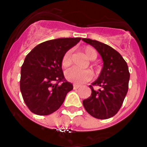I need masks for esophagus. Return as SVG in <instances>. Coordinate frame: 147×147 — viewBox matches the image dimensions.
Here are the masks:
<instances>
[{
    "label": "esophagus",
    "mask_w": 147,
    "mask_h": 147,
    "mask_svg": "<svg viewBox=\"0 0 147 147\" xmlns=\"http://www.w3.org/2000/svg\"><path fill=\"white\" fill-rule=\"evenodd\" d=\"M80 88V85H74V90H76L78 89V88Z\"/></svg>",
    "instance_id": "obj_1"
}]
</instances>
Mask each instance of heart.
Returning <instances> with one entry per match:
<instances>
[{
    "label": "heart",
    "instance_id": "1",
    "mask_svg": "<svg viewBox=\"0 0 147 147\" xmlns=\"http://www.w3.org/2000/svg\"><path fill=\"white\" fill-rule=\"evenodd\" d=\"M83 52L85 53L87 58L90 60H95L97 58V52L91 46L87 45L82 48ZM62 65L64 67H67L71 65L72 63V51L67 50L65 52L62 57L61 61ZM65 76L67 81L74 84H82L89 81L92 78V72L90 70L79 69L77 67H71L66 70L65 72Z\"/></svg>",
    "mask_w": 147,
    "mask_h": 147
}]
</instances>
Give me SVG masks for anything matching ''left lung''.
<instances>
[{
	"label": "left lung",
	"mask_w": 147,
	"mask_h": 147,
	"mask_svg": "<svg viewBox=\"0 0 147 147\" xmlns=\"http://www.w3.org/2000/svg\"><path fill=\"white\" fill-rule=\"evenodd\" d=\"M82 40L98 51L104 62L98 80L89 86L91 96L83 100V106L96 119H110L119 112L128 91V66L121 55L110 45L90 39ZM95 86L100 88L97 90Z\"/></svg>",
	"instance_id": "left-lung-1"
}]
</instances>
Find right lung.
Segmentation results:
<instances>
[{
  "label": "right lung",
  "instance_id": "1",
  "mask_svg": "<svg viewBox=\"0 0 147 147\" xmlns=\"http://www.w3.org/2000/svg\"><path fill=\"white\" fill-rule=\"evenodd\" d=\"M81 38H59L37 45L21 66L20 88L23 101L33 113H53L64 102L73 85L65 78L62 57Z\"/></svg>",
  "mask_w": 147,
  "mask_h": 147
}]
</instances>
